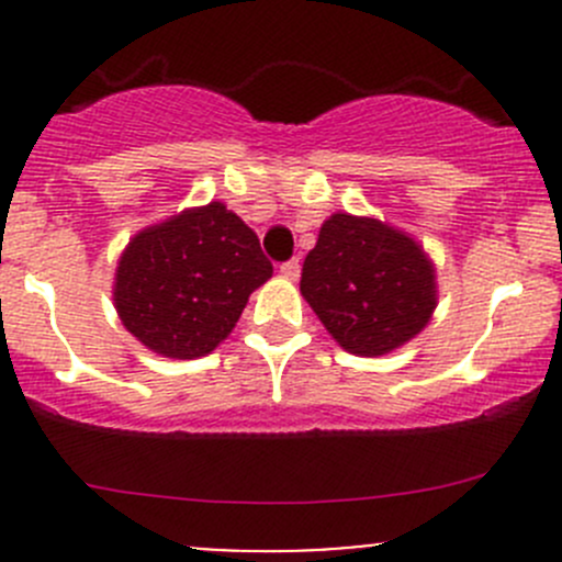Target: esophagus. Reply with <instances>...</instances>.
<instances>
[{
	"label": "esophagus",
	"instance_id": "1",
	"mask_svg": "<svg viewBox=\"0 0 562 562\" xmlns=\"http://www.w3.org/2000/svg\"><path fill=\"white\" fill-rule=\"evenodd\" d=\"M280 271L285 277H291V280H296L299 271H302V263H299V258H291V260H285V263L280 266Z\"/></svg>",
	"mask_w": 562,
	"mask_h": 562
}]
</instances>
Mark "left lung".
Wrapping results in <instances>:
<instances>
[{
	"label": "left lung",
	"instance_id": "obj_1",
	"mask_svg": "<svg viewBox=\"0 0 562 562\" xmlns=\"http://www.w3.org/2000/svg\"><path fill=\"white\" fill-rule=\"evenodd\" d=\"M302 293L348 353L383 356L427 326L435 269L411 236L334 214L304 258Z\"/></svg>",
	"mask_w": 562,
	"mask_h": 562
}]
</instances>
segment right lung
Listing matches in <instances>:
<instances>
[{"label": "right lung", "mask_w": 562, "mask_h": 562, "mask_svg": "<svg viewBox=\"0 0 562 562\" xmlns=\"http://www.w3.org/2000/svg\"><path fill=\"white\" fill-rule=\"evenodd\" d=\"M271 277L258 236L223 203L190 209L130 241L113 302L127 331L171 359L223 342L249 293Z\"/></svg>", "instance_id": "right-lung-1"}]
</instances>
